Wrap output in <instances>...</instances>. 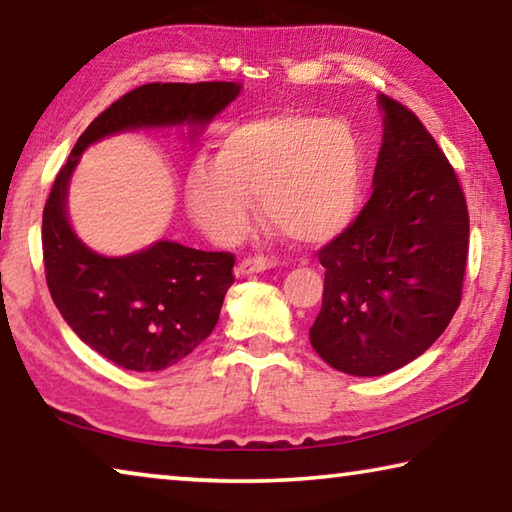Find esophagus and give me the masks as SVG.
<instances>
[{
	"instance_id": "34e87169",
	"label": "esophagus",
	"mask_w": 512,
	"mask_h": 512,
	"mask_svg": "<svg viewBox=\"0 0 512 512\" xmlns=\"http://www.w3.org/2000/svg\"><path fill=\"white\" fill-rule=\"evenodd\" d=\"M275 259L273 257H264V255H255V257H246L244 262L239 264V273L241 275H253V273H262L266 268H273Z\"/></svg>"
}]
</instances>
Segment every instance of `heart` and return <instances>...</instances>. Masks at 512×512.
I'll use <instances>...</instances> for the list:
<instances>
[{
  "instance_id": "b5f03b06",
  "label": "heart",
  "mask_w": 512,
  "mask_h": 512,
  "mask_svg": "<svg viewBox=\"0 0 512 512\" xmlns=\"http://www.w3.org/2000/svg\"><path fill=\"white\" fill-rule=\"evenodd\" d=\"M187 207L216 244L246 235L250 198L307 246L343 235L361 212L366 162L354 128L309 112H268L235 124L216 144L214 169L187 176Z\"/></svg>"
}]
</instances>
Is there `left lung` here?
Segmentation results:
<instances>
[{
	"mask_svg": "<svg viewBox=\"0 0 512 512\" xmlns=\"http://www.w3.org/2000/svg\"><path fill=\"white\" fill-rule=\"evenodd\" d=\"M375 189L318 250L323 309L309 329L329 366L379 377L445 332L463 296L470 216L458 176L415 112L386 94Z\"/></svg>",
	"mask_w": 512,
	"mask_h": 512,
	"instance_id": "8db88e82",
	"label": "left lung"
}]
</instances>
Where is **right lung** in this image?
<instances>
[{
    "label": "right lung",
    "instance_id": "1",
    "mask_svg": "<svg viewBox=\"0 0 512 512\" xmlns=\"http://www.w3.org/2000/svg\"><path fill=\"white\" fill-rule=\"evenodd\" d=\"M239 90L237 83L203 81L146 83L126 92L85 128L51 187L42 212L49 293L79 339L121 368L164 370L205 341L235 282V255L173 241L128 257L92 253L69 228V176L79 155L101 137L142 126L207 124Z\"/></svg>",
    "mask_w": 512,
    "mask_h": 512
}]
</instances>
